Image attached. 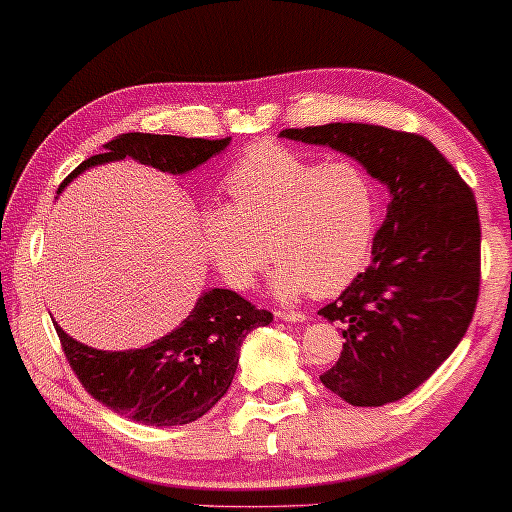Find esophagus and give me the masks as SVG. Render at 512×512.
Returning <instances> with one entry per match:
<instances>
[{
    "instance_id": "34e87169",
    "label": "esophagus",
    "mask_w": 512,
    "mask_h": 512,
    "mask_svg": "<svg viewBox=\"0 0 512 512\" xmlns=\"http://www.w3.org/2000/svg\"><path fill=\"white\" fill-rule=\"evenodd\" d=\"M277 317L284 319V321H293V324H300V321H305V312L282 310V312H277Z\"/></svg>"
}]
</instances>
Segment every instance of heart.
Wrapping results in <instances>:
<instances>
[{
  "mask_svg": "<svg viewBox=\"0 0 512 512\" xmlns=\"http://www.w3.org/2000/svg\"><path fill=\"white\" fill-rule=\"evenodd\" d=\"M228 207L200 212L202 251L230 289L254 286L268 261L286 300L326 298L359 275L373 249L380 193L356 160H328L251 144L223 177Z\"/></svg>",
  "mask_w": 512,
  "mask_h": 512,
  "instance_id": "1",
  "label": "heart"
}]
</instances>
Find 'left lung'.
<instances>
[{
	"mask_svg": "<svg viewBox=\"0 0 512 512\" xmlns=\"http://www.w3.org/2000/svg\"><path fill=\"white\" fill-rule=\"evenodd\" d=\"M282 137L347 153L389 188L373 261L319 310L345 338L319 380L361 408L401 401L454 352L478 305L482 235L471 186L415 132L328 123Z\"/></svg>",
	"mask_w": 512,
	"mask_h": 512,
	"instance_id": "obj_1",
	"label": "left lung"
}]
</instances>
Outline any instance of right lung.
I'll list each match as a JSON object with an SVG mask.
<instances>
[{"label": "right lung", "instance_id": "1", "mask_svg": "<svg viewBox=\"0 0 512 512\" xmlns=\"http://www.w3.org/2000/svg\"><path fill=\"white\" fill-rule=\"evenodd\" d=\"M226 139L149 135L128 132L104 144L62 181L109 160L135 158L170 174H184L228 146ZM272 314L258 310L240 293L212 289L198 300L184 324L170 335L130 352H102L58 331L69 368L83 389L109 410L149 426L188 424L214 408L226 394L240 361V345L256 326H268Z\"/></svg>", "mask_w": 512, "mask_h": 512}]
</instances>
